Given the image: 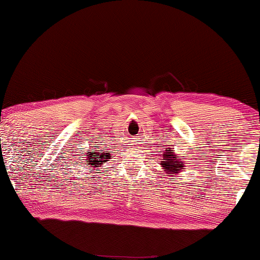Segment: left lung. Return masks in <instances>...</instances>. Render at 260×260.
Listing matches in <instances>:
<instances>
[{
	"label": "left lung",
	"instance_id": "obj_1",
	"mask_svg": "<svg viewBox=\"0 0 260 260\" xmlns=\"http://www.w3.org/2000/svg\"><path fill=\"white\" fill-rule=\"evenodd\" d=\"M162 157L164 161H161V165L166 170V174L169 176L176 174V172H180L181 169L184 168L183 164H181L180 160H178V156H176L174 154V150H166Z\"/></svg>",
	"mask_w": 260,
	"mask_h": 260
}]
</instances>
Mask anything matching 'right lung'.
Segmentation results:
<instances>
[{"mask_svg":"<svg viewBox=\"0 0 260 260\" xmlns=\"http://www.w3.org/2000/svg\"><path fill=\"white\" fill-rule=\"evenodd\" d=\"M84 156H85V159L88 160L86 162H88V165H90V168H94L95 170H99L96 168H100L104 162L109 161L111 154L105 153V151H104V149H101V150H96V151H94V153H91L90 150H88Z\"/></svg>","mask_w":260,"mask_h":260,"instance_id":"obj_1","label":"right lung"}]
</instances>
